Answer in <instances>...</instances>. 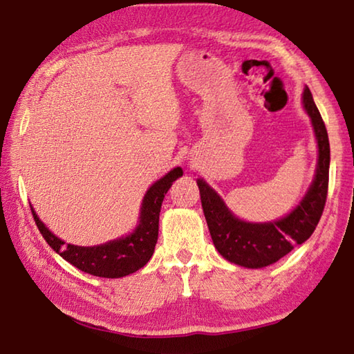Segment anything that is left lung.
I'll return each mask as SVG.
<instances>
[{
	"label": "left lung",
	"mask_w": 354,
	"mask_h": 354,
	"mask_svg": "<svg viewBox=\"0 0 354 354\" xmlns=\"http://www.w3.org/2000/svg\"><path fill=\"white\" fill-rule=\"evenodd\" d=\"M304 106L311 118L317 139L319 159L314 181L305 198L291 214L271 223H246L232 215L220 195L210 185L198 179L203 212L212 241L224 259L244 268H265L305 243L316 229L328 194L330 140L310 88L304 89Z\"/></svg>",
	"instance_id": "obj_1"
}]
</instances>
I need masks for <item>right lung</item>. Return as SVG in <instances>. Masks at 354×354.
<instances>
[{
	"mask_svg": "<svg viewBox=\"0 0 354 354\" xmlns=\"http://www.w3.org/2000/svg\"><path fill=\"white\" fill-rule=\"evenodd\" d=\"M179 176H183V169L176 167L147 190L142 207H140L139 224L130 235L99 244V246L85 248L75 246V244H65V241L55 236L44 226L40 218L37 216L34 207H30V210L43 239L71 265L83 272L95 275V277H125V275L144 268L155 252L160 205H162L164 196L171 187L173 181H176Z\"/></svg>",
	"mask_w": 354,
	"mask_h": 354,
	"instance_id": "add662e5",
	"label": "right lung"
}]
</instances>
